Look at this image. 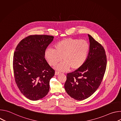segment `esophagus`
Instances as JSON below:
<instances>
[{
    "label": "esophagus",
    "instance_id": "1",
    "mask_svg": "<svg viewBox=\"0 0 121 121\" xmlns=\"http://www.w3.org/2000/svg\"><path fill=\"white\" fill-rule=\"evenodd\" d=\"M60 73L59 72L56 71V72H55V75H59Z\"/></svg>",
    "mask_w": 121,
    "mask_h": 121
}]
</instances>
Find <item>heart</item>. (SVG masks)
Segmentation results:
<instances>
[{
  "label": "heart",
  "mask_w": 121,
  "mask_h": 121,
  "mask_svg": "<svg viewBox=\"0 0 121 121\" xmlns=\"http://www.w3.org/2000/svg\"><path fill=\"white\" fill-rule=\"evenodd\" d=\"M54 48L46 49L45 57L51 66L57 65L62 58L63 62L56 68L65 71L70 68L72 70L78 69L85 64L88 58L90 45L86 40L68 38L57 42Z\"/></svg>",
  "instance_id": "1"
}]
</instances>
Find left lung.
Masks as SVG:
<instances>
[{
	"label": "left lung",
	"mask_w": 121,
	"mask_h": 121,
	"mask_svg": "<svg viewBox=\"0 0 121 121\" xmlns=\"http://www.w3.org/2000/svg\"><path fill=\"white\" fill-rule=\"evenodd\" d=\"M90 50L85 64L67 74L65 89L71 97L82 100L92 95L100 86L107 65V57L102 45L88 34Z\"/></svg>",
	"instance_id": "left-lung-1"
}]
</instances>
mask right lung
<instances>
[{
    "label": "right lung",
    "instance_id": "1",
    "mask_svg": "<svg viewBox=\"0 0 121 121\" xmlns=\"http://www.w3.org/2000/svg\"><path fill=\"white\" fill-rule=\"evenodd\" d=\"M54 36L32 35L22 39L13 56V68L15 82L27 98L37 100L49 91V82L55 71L47 62L44 53Z\"/></svg>",
    "mask_w": 121,
    "mask_h": 121
}]
</instances>
